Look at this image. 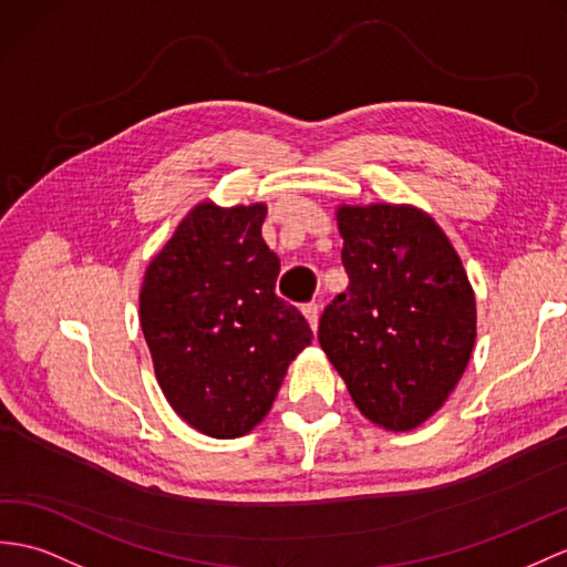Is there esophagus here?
<instances>
[{
	"label": "esophagus",
	"mask_w": 567,
	"mask_h": 567,
	"mask_svg": "<svg viewBox=\"0 0 567 567\" xmlns=\"http://www.w3.org/2000/svg\"><path fill=\"white\" fill-rule=\"evenodd\" d=\"M302 315H306V320L315 331L317 322H320V306H317V302H308V306H302Z\"/></svg>",
	"instance_id": "34e87169"
}]
</instances>
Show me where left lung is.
Masks as SVG:
<instances>
[{
  "label": "left lung",
  "mask_w": 567,
  "mask_h": 567,
  "mask_svg": "<svg viewBox=\"0 0 567 567\" xmlns=\"http://www.w3.org/2000/svg\"><path fill=\"white\" fill-rule=\"evenodd\" d=\"M349 288L320 347L365 419L411 431L447 402L476 341V298L450 238L409 204L337 209Z\"/></svg>",
  "instance_id": "8db88e82"
}]
</instances>
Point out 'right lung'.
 Instances as JSON below:
<instances>
[{
  "label": "right lung",
  "mask_w": 567,
  "mask_h": 567,
  "mask_svg": "<svg viewBox=\"0 0 567 567\" xmlns=\"http://www.w3.org/2000/svg\"><path fill=\"white\" fill-rule=\"evenodd\" d=\"M267 206L202 202L151 259L140 322L161 390L199 433L230 440L267 416L312 329L276 296Z\"/></svg>",
  "instance_id": "add662e5"
}]
</instances>
